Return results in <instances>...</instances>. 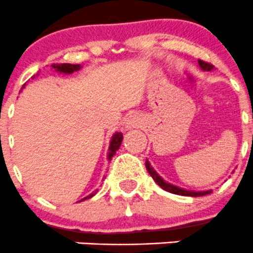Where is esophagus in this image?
Masks as SVG:
<instances>
[{
	"label": "esophagus",
	"instance_id": "esophagus-1",
	"mask_svg": "<svg viewBox=\"0 0 253 253\" xmlns=\"http://www.w3.org/2000/svg\"><path fill=\"white\" fill-rule=\"evenodd\" d=\"M143 117L138 114H132L127 116V119L125 120V128L126 129H132V128H138L142 127L143 125Z\"/></svg>",
	"mask_w": 253,
	"mask_h": 253
}]
</instances>
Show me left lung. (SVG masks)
<instances>
[{"label": "left lung", "instance_id": "1", "mask_svg": "<svg viewBox=\"0 0 253 253\" xmlns=\"http://www.w3.org/2000/svg\"><path fill=\"white\" fill-rule=\"evenodd\" d=\"M199 67L202 68V70H205V72H210V70L214 69V67H212L211 64H209V63H205V61H203V60H199ZM146 168H147V170H148L149 175L153 178V180L156 181V183L158 184L162 189H164L166 192L171 193V194L183 195V197H203V195H207V194H210V193H211V190H205V192H193V190H185V189H181V188H179V186L173 185V184H170V183H167V181L164 180V179L162 178V176L159 175V174L157 173L153 168H152L151 163H149L148 161H146Z\"/></svg>", "mask_w": 253, "mask_h": 253}]
</instances>
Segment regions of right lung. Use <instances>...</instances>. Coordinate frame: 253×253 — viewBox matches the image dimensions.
Masks as SVG:
<instances>
[{"instance_id":"add662e5","label":"right lung","mask_w":253,"mask_h":253,"mask_svg":"<svg viewBox=\"0 0 253 253\" xmlns=\"http://www.w3.org/2000/svg\"><path fill=\"white\" fill-rule=\"evenodd\" d=\"M51 68H53L55 72H58L59 74H73L74 72H78V70L82 69V65L80 64H53L51 65ZM38 75V74H37ZM26 85V84H24ZM24 85L22 86V89H24ZM122 139H124V136H122L121 132H116V133L112 136L111 141H110V147H109V153H107V159L109 161H111L112 157L115 156V153H116L117 149L120 148V146H121L122 143ZM97 190H95L94 193H91L90 195H87V197H85L83 200H86V199H90L91 197H94L95 194H96Z\"/></svg>"}]
</instances>
